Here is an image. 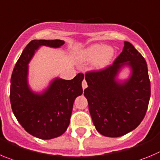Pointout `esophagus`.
<instances>
[{
	"mask_svg": "<svg viewBox=\"0 0 160 160\" xmlns=\"http://www.w3.org/2000/svg\"><path fill=\"white\" fill-rule=\"evenodd\" d=\"M82 89L85 90L86 87H87V82H86V80H83L82 83Z\"/></svg>",
	"mask_w": 160,
	"mask_h": 160,
	"instance_id": "1",
	"label": "esophagus"
}]
</instances>
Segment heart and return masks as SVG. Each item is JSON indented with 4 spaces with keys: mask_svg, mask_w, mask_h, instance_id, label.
<instances>
[{
    "mask_svg": "<svg viewBox=\"0 0 160 160\" xmlns=\"http://www.w3.org/2000/svg\"><path fill=\"white\" fill-rule=\"evenodd\" d=\"M114 55L113 48L101 44H92L81 50L78 53V59L80 62L93 61V67L97 70H102L109 65Z\"/></svg>",
    "mask_w": 160,
    "mask_h": 160,
    "instance_id": "1",
    "label": "heart"
}]
</instances>
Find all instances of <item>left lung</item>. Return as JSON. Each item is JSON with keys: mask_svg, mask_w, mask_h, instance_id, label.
<instances>
[{"mask_svg": "<svg viewBox=\"0 0 160 160\" xmlns=\"http://www.w3.org/2000/svg\"><path fill=\"white\" fill-rule=\"evenodd\" d=\"M131 73L127 79L117 78L124 67ZM84 95L97 131L119 137L132 131L143 121L151 96L147 62L129 42L124 41L121 55L112 66L86 73Z\"/></svg>", "mask_w": 160, "mask_h": 160, "instance_id": "left-lung-1", "label": "left lung"}]
</instances>
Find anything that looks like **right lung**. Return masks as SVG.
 <instances>
[{"label": "right lung", "mask_w": 160, "mask_h": 160, "mask_svg": "<svg viewBox=\"0 0 160 160\" xmlns=\"http://www.w3.org/2000/svg\"><path fill=\"white\" fill-rule=\"evenodd\" d=\"M63 40H32L23 49L11 77L10 102L16 118L29 134L42 140H51L63 134L70 124L75 98L82 94L84 74L72 80L55 78L41 93L28 84V64L40 47L59 48Z\"/></svg>", "instance_id": "1"}]
</instances>
